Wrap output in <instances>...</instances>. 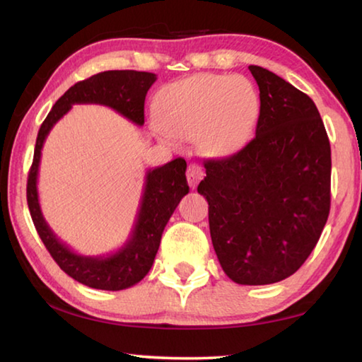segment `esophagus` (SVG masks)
Returning a JSON list of instances; mask_svg holds the SVG:
<instances>
[{"label":"esophagus","instance_id":"1","mask_svg":"<svg viewBox=\"0 0 362 362\" xmlns=\"http://www.w3.org/2000/svg\"><path fill=\"white\" fill-rule=\"evenodd\" d=\"M204 177V173L201 166H198V164H189L188 169H187V179H188V185L192 188H196L198 187L199 180Z\"/></svg>","mask_w":362,"mask_h":362}]
</instances>
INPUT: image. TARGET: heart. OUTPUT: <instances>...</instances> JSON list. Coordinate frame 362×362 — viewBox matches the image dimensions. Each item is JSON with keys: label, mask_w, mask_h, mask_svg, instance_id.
<instances>
[{"label": "heart", "mask_w": 362, "mask_h": 362, "mask_svg": "<svg viewBox=\"0 0 362 362\" xmlns=\"http://www.w3.org/2000/svg\"><path fill=\"white\" fill-rule=\"evenodd\" d=\"M156 114L163 129L180 139L199 136L210 155H228L248 139L259 114V96L242 76L196 74L164 88Z\"/></svg>", "instance_id": "1"}]
</instances>
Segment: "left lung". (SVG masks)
<instances>
[{
	"label": "left lung",
	"instance_id": "8db88e82",
	"mask_svg": "<svg viewBox=\"0 0 362 362\" xmlns=\"http://www.w3.org/2000/svg\"><path fill=\"white\" fill-rule=\"evenodd\" d=\"M248 69L259 87L256 136L238 153L204 163L198 193L225 274L239 285H269L298 271L323 233L331 146L310 98L271 71Z\"/></svg>",
	"mask_w": 362,
	"mask_h": 362
}]
</instances>
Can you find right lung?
Returning a JSON list of instances; mask_svg holds the SVG:
<instances>
[{
	"label": "right lung",
	"mask_w": 362,
	"mask_h": 362,
	"mask_svg": "<svg viewBox=\"0 0 362 362\" xmlns=\"http://www.w3.org/2000/svg\"><path fill=\"white\" fill-rule=\"evenodd\" d=\"M155 81L156 76L152 72L141 71H104L85 78L72 85L55 103L37 133L35 156L26 183V201L33 223L62 271L78 284L96 290L120 291L136 285L148 274L158 252L164 226L189 189L185 177L187 161L175 158L164 166L147 170L136 225L127 244L118 252L109 256H82L64 245L42 216L36 187L41 150L50 129L68 112L72 104H103L141 127L144 124L146 95Z\"/></svg>",
	"instance_id": "right-lung-1"
}]
</instances>
